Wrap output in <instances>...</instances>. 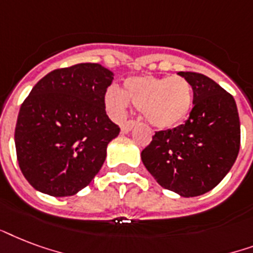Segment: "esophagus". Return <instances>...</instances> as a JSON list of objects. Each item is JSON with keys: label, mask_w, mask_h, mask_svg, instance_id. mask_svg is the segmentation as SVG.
<instances>
[{"label": "esophagus", "mask_w": 253, "mask_h": 253, "mask_svg": "<svg viewBox=\"0 0 253 253\" xmlns=\"http://www.w3.org/2000/svg\"><path fill=\"white\" fill-rule=\"evenodd\" d=\"M136 125V121L134 120H129V121H125L124 124L121 125V132L123 133H128L130 132L133 129V126Z\"/></svg>", "instance_id": "esophagus-1"}]
</instances>
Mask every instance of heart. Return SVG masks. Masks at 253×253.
Segmentation results:
<instances>
[{
	"label": "heart",
	"mask_w": 253,
	"mask_h": 253,
	"mask_svg": "<svg viewBox=\"0 0 253 253\" xmlns=\"http://www.w3.org/2000/svg\"><path fill=\"white\" fill-rule=\"evenodd\" d=\"M193 99V87L182 76H133L124 82V91L109 87L105 93V104L112 115L124 116L132 103L158 129L181 124L189 116Z\"/></svg>",
	"instance_id": "obj_1"
}]
</instances>
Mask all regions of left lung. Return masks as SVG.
<instances>
[{
	"mask_svg": "<svg viewBox=\"0 0 253 253\" xmlns=\"http://www.w3.org/2000/svg\"><path fill=\"white\" fill-rule=\"evenodd\" d=\"M189 80L194 107L185 124L156 132L142 150L145 168L164 189L181 197L207 193L226 177L240 149V121L232 95L198 72Z\"/></svg>",
	"mask_w": 253,
	"mask_h": 253,
	"instance_id": "1",
	"label": "left lung"
}]
</instances>
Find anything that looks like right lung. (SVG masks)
<instances>
[{
  "mask_svg": "<svg viewBox=\"0 0 253 253\" xmlns=\"http://www.w3.org/2000/svg\"><path fill=\"white\" fill-rule=\"evenodd\" d=\"M113 72L97 63L58 68L35 84L19 109V169L35 190L70 197L91 183L119 136L105 112Z\"/></svg>",
  "mask_w": 253,
  "mask_h": 253,
  "instance_id": "add662e5",
  "label": "right lung"
}]
</instances>
